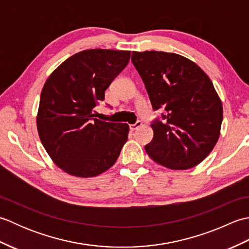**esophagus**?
Returning <instances> with one entry per match:
<instances>
[{"mask_svg":"<svg viewBox=\"0 0 249 249\" xmlns=\"http://www.w3.org/2000/svg\"><path fill=\"white\" fill-rule=\"evenodd\" d=\"M141 125H142V122H141L140 120H138V121L136 122L135 124L129 125V128H130L131 130H136V129H138L139 127H141Z\"/></svg>","mask_w":249,"mask_h":249,"instance_id":"obj_1","label":"esophagus"}]
</instances>
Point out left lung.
<instances>
[{
  "label": "left lung",
  "mask_w": 249,
  "mask_h": 249,
  "mask_svg": "<svg viewBox=\"0 0 249 249\" xmlns=\"http://www.w3.org/2000/svg\"><path fill=\"white\" fill-rule=\"evenodd\" d=\"M154 110L163 122L151 124L154 137L145 151L160 165L184 170L202 161L217 142L223 105L208 75L186 57L162 51L131 54Z\"/></svg>",
  "instance_id": "8db88e82"
}]
</instances>
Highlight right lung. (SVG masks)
Wrapping results in <instances>:
<instances>
[{"label":"right lung","mask_w":249,"mask_h":249,"mask_svg":"<svg viewBox=\"0 0 249 249\" xmlns=\"http://www.w3.org/2000/svg\"><path fill=\"white\" fill-rule=\"evenodd\" d=\"M129 57L130 51L84 50L68 57L47 79L37 130L51 160L71 176L92 178L108 170L127 141V124L95 119L93 110Z\"/></svg>","instance_id":"add662e5"}]
</instances>
